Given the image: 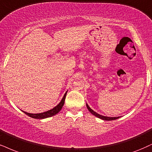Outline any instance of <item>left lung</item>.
Returning <instances> with one entry per match:
<instances>
[{"label": "left lung", "instance_id": "1", "mask_svg": "<svg viewBox=\"0 0 152 152\" xmlns=\"http://www.w3.org/2000/svg\"><path fill=\"white\" fill-rule=\"evenodd\" d=\"M86 107H87L88 110H89V112H91L93 115H95L96 117H97V118H98L100 119H102V120H116V119L119 118V117H115V118H112V117H111V118H110V117L103 116V115H101L98 114V113L93 110L91 109L88 105L87 103H86Z\"/></svg>", "mask_w": 152, "mask_h": 152}]
</instances>
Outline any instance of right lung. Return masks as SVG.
<instances>
[{"label":"right lung","mask_w":152,"mask_h":152,"mask_svg":"<svg viewBox=\"0 0 152 152\" xmlns=\"http://www.w3.org/2000/svg\"><path fill=\"white\" fill-rule=\"evenodd\" d=\"M66 93L64 94L63 98H62L61 102L58 104L56 107H54V108H52V110H49L47 111V112H44L42 113H37V114H32V113H28L25 112V111H23L24 113L27 115L30 116V118H34V119H44V118H49V117H52L55 115L56 114L59 112L61 110L62 107H63L64 104V101H65V98H66Z\"/></svg>","instance_id":"obj_1"}]
</instances>
